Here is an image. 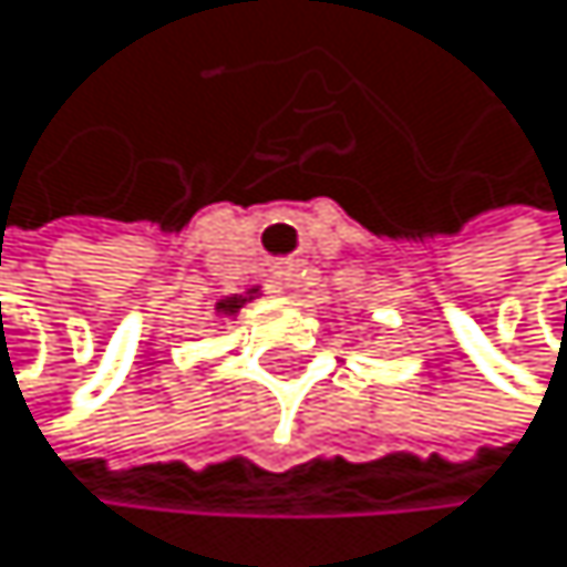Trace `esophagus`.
Instances as JSON below:
<instances>
[{
  "label": "esophagus",
  "mask_w": 567,
  "mask_h": 567,
  "mask_svg": "<svg viewBox=\"0 0 567 567\" xmlns=\"http://www.w3.org/2000/svg\"><path fill=\"white\" fill-rule=\"evenodd\" d=\"M278 281H281V286H296V281H299V268L296 265H281L278 268Z\"/></svg>",
  "instance_id": "1"
}]
</instances>
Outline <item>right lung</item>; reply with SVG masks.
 I'll list each match as a JSON object with an SVG mask.
<instances>
[{"label": "right lung", "instance_id": "obj_1", "mask_svg": "<svg viewBox=\"0 0 567 567\" xmlns=\"http://www.w3.org/2000/svg\"><path fill=\"white\" fill-rule=\"evenodd\" d=\"M261 296V286H250V289H244L240 296H223L219 302H216V317H223V320H234L237 312L250 302V299H258Z\"/></svg>", "mask_w": 567, "mask_h": 567}]
</instances>
